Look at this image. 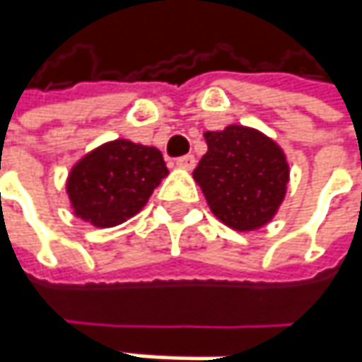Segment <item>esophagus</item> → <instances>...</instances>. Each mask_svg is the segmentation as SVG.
Returning <instances> with one entry per match:
<instances>
[{
    "label": "esophagus",
    "instance_id": "esophagus-1",
    "mask_svg": "<svg viewBox=\"0 0 362 362\" xmlns=\"http://www.w3.org/2000/svg\"><path fill=\"white\" fill-rule=\"evenodd\" d=\"M176 166L182 170H192L196 166V158L192 154H188V156H182L176 160Z\"/></svg>",
    "mask_w": 362,
    "mask_h": 362
}]
</instances>
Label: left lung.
I'll list each match as a JSON object with an SVG mask.
<instances>
[{"mask_svg": "<svg viewBox=\"0 0 362 362\" xmlns=\"http://www.w3.org/2000/svg\"><path fill=\"white\" fill-rule=\"evenodd\" d=\"M208 152L194 170L212 214L234 230L267 226L284 200L288 162L267 134L232 124L206 132Z\"/></svg>", "mask_w": 362, "mask_h": 362, "instance_id": "1", "label": "left lung"}]
</instances>
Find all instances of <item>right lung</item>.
<instances>
[{
  "mask_svg": "<svg viewBox=\"0 0 362 362\" xmlns=\"http://www.w3.org/2000/svg\"><path fill=\"white\" fill-rule=\"evenodd\" d=\"M166 176L168 168L158 148L112 140L74 164L66 190L78 218L112 228L138 214Z\"/></svg>",
  "mask_w": 362,
  "mask_h": 362,
  "instance_id": "right-lung-1",
  "label": "right lung"
}]
</instances>
